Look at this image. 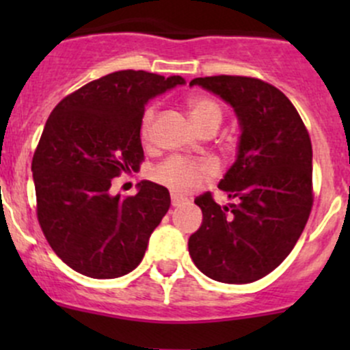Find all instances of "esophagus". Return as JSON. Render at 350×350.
<instances>
[{
	"label": "esophagus",
	"mask_w": 350,
	"mask_h": 350,
	"mask_svg": "<svg viewBox=\"0 0 350 350\" xmlns=\"http://www.w3.org/2000/svg\"><path fill=\"white\" fill-rule=\"evenodd\" d=\"M171 201H172V206H181L183 203H186L185 198H181V196H178V195H172L171 196Z\"/></svg>",
	"instance_id": "obj_1"
}]
</instances>
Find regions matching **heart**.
Returning <instances> with one entry per match:
<instances>
[{"label": "heart", "mask_w": 350, "mask_h": 350, "mask_svg": "<svg viewBox=\"0 0 350 350\" xmlns=\"http://www.w3.org/2000/svg\"><path fill=\"white\" fill-rule=\"evenodd\" d=\"M189 118L196 129L203 130L206 126H217L221 122V107L208 96H195L188 101ZM154 120V108H147L142 116L140 135L147 139L150 133V125ZM218 165L211 159H186L171 157L157 165L154 171V179L162 186L171 189L176 195H188L200 188L204 181L213 178Z\"/></svg>", "instance_id": "heart-1"}]
</instances>
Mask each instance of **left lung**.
<instances>
[{
    "label": "left lung",
    "instance_id": "obj_1",
    "mask_svg": "<svg viewBox=\"0 0 350 350\" xmlns=\"http://www.w3.org/2000/svg\"><path fill=\"white\" fill-rule=\"evenodd\" d=\"M230 105L241 137L235 162L218 188L235 203L196 198L201 227L189 237L204 276L245 284L276 269L298 242L312 210V142L291 101L278 88L242 76L196 77Z\"/></svg>",
    "mask_w": 350,
    "mask_h": 350
}]
</instances>
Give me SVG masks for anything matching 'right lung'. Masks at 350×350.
I'll return each instance as SVG.
<instances>
[{"label": "right lung", "mask_w": 350, "mask_h": 350, "mask_svg": "<svg viewBox=\"0 0 350 350\" xmlns=\"http://www.w3.org/2000/svg\"><path fill=\"white\" fill-rule=\"evenodd\" d=\"M185 83L118 70L69 94L49 116L31 161L37 215L52 250L76 273L113 280L142 260L171 196L142 181L135 196L120 198L111 179L139 171L146 105Z\"/></svg>", "instance_id": "obj_1"}]
</instances>
